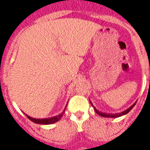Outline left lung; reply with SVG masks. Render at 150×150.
I'll return each instance as SVG.
<instances>
[{
	"label": "left lung",
	"mask_w": 150,
	"mask_h": 150,
	"mask_svg": "<svg viewBox=\"0 0 150 150\" xmlns=\"http://www.w3.org/2000/svg\"><path fill=\"white\" fill-rule=\"evenodd\" d=\"M91 104H92V103H91ZM135 103L133 105H132V106H131L129 108H128L127 110H125V111L121 112V113H118V114H106V113H103V112L99 111L98 110H96V107H94L93 105V104H92V106L93 107L94 110L96 111V114H98L99 115H100L101 117H121V116H122V115H125V114H128V112L130 111L132 109L133 107H134V106H135Z\"/></svg>",
	"instance_id": "left-lung-1"
}]
</instances>
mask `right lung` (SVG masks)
<instances>
[{
  "instance_id": "right-lung-1",
  "label": "right lung",
  "mask_w": 150,
  "mask_h": 150,
  "mask_svg": "<svg viewBox=\"0 0 150 150\" xmlns=\"http://www.w3.org/2000/svg\"><path fill=\"white\" fill-rule=\"evenodd\" d=\"M66 107L64 108V111L60 114L59 115L57 116H55V117H49V118H42V119H36V118H33V117H32L30 116H28L27 114H25V115L28 117V118L32 121L34 123H36V124H40V125H50V124H54L57 121H58L61 118V117L63 116L64 113V110H65Z\"/></svg>"
}]
</instances>
